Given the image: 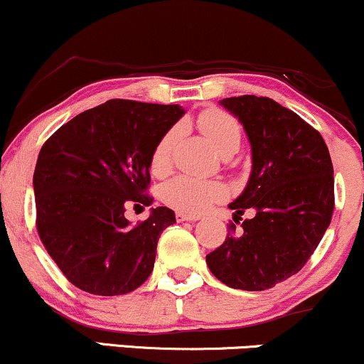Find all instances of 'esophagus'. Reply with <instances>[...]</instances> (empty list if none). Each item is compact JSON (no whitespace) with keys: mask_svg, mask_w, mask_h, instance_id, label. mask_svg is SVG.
<instances>
[{"mask_svg":"<svg viewBox=\"0 0 364 364\" xmlns=\"http://www.w3.org/2000/svg\"><path fill=\"white\" fill-rule=\"evenodd\" d=\"M175 218H177V221H198L199 220L198 215H189V213H182V211L175 213Z\"/></svg>","mask_w":364,"mask_h":364,"instance_id":"1","label":"esophagus"}]
</instances>
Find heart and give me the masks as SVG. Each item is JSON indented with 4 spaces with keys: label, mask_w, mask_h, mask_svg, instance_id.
I'll return each mask as SVG.
<instances>
[{
    "label": "heart",
    "mask_w": 364,
    "mask_h": 364,
    "mask_svg": "<svg viewBox=\"0 0 364 364\" xmlns=\"http://www.w3.org/2000/svg\"><path fill=\"white\" fill-rule=\"evenodd\" d=\"M199 129L206 134L209 143L221 155L235 153L240 146L242 127L233 115L221 109H208L198 117ZM178 138V129L172 127L158 139L149 156V168L156 177H164L172 168V151ZM226 196V187L218 181L181 175L165 183L161 189V199L166 206L178 209L189 215H198Z\"/></svg>",
    "instance_id": "heart-1"
}]
</instances>
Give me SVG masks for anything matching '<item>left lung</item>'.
Here are the masks:
<instances>
[{
    "label": "left lung",
    "mask_w": 364,
    "mask_h": 364,
    "mask_svg": "<svg viewBox=\"0 0 364 364\" xmlns=\"http://www.w3.org/2000/svg\"><path fill=\"white\" fill-rule=\"evenodd\" d=\"M252 144V175L230 208L225 242L206 255L208 267L235 289L262 291L288 279L311 257L334 213V168L320 132L269 97L223 98Z\"/></svg>",
    "instance_id": "obj_1"
}]
</instances>
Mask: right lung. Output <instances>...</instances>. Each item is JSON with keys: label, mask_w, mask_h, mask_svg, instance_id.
Returning <instances> with one entry per match:
<instances>
[{"label": "right lung", "mask_w": 364, "mask_h": 364, "mask_svg": "<svg viewBox=\"0 0 364 364\" xmlns=\"http://www.w3.org/2000/svg\"><path fill=\"white\" fill-rule=\"evenodd\" d=\"M182 114L178 105L114 98L73 117L42 144L33 172L37 233L76 288L115 296L151 274L173 211L156 208L136 225L124 213L153 203L149 156Z\"/></svg>", "instance_id": "right-lung-1"}]
</instances>
